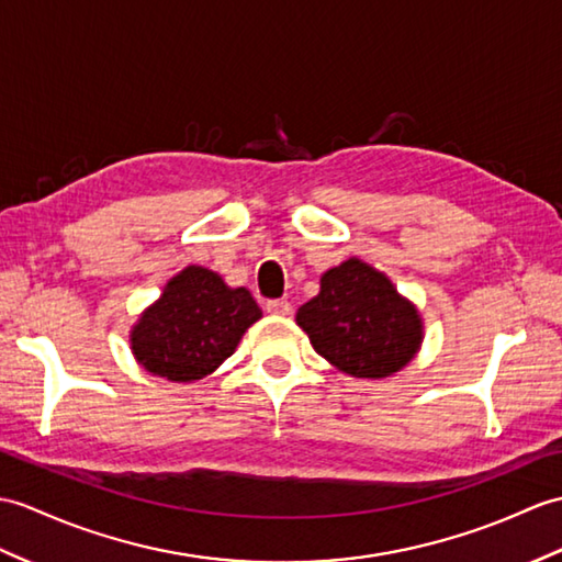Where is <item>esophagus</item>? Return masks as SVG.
<instances>
[{
    "mask_svg": "<svg viewBox=\"0 0 562 562\" xmlns=\"http://www.w3.org/2000/svg\"><path fill=\"white\" fill-rule=\"evenodd\" d=\"M266 311L272 313V316H290L292 313V304L286 299H270L266 304Z\"/></svg>",
    "mask_w": 562,
    "mask_h": 562,
    "instance_id": "34e87169",
    "label": "esophagus"
}]
</instances>
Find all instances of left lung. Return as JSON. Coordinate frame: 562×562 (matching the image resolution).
I'll use <instances>...</instances> for the list:
<instances>
[{"mask_svg": "<svg viewBox=\"0 0 562 562\" xmlns=\"http://www.w3.org/2000/svg\"><path fill=\"white\" fill-rule=\"evenodd\" d=\"M296 323L335 369L373 381L407 367L424 340L416 306L359 258L323 272L321 292L296 311Z\"/></svg>", "mask_w": 562, "mask_h": 562, "instance_id": "obj_1", "label": "left lung"}]
</instances>
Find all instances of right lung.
I'll use <instances>...</instances> for the list:
<instances>
[{
    "label": "right lung",
    "mask_w": 562,
    "mask_h": 562,
    "mask_svg": "<svg viewBox=\"0 0 562 562\" xmlns=\"http://www.w3.org/2000/svg\"><path fill=\"white\" fill-rule=\"evenodd\" d=\"M263 316L246 286L189 266L165 284L158 302L132 328V351L143 369L172 383L201 381L234 355L241 335Z\"/></svg>",
    "instance_id": "obj_1"
}]
</instances>
